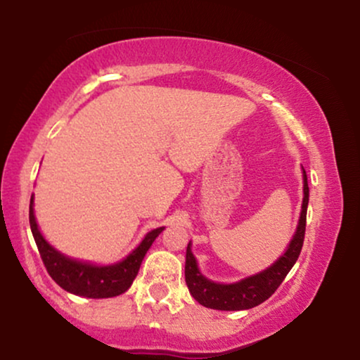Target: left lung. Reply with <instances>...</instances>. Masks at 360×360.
Wrapping results in <instances>:
<instances>
[{
  "mask_svg": "<svg viewBox=\"0 0 360 360\" xmlns=\"http://www.w3.org/2000/svg\"><path fill=\"white\" fill-rule=\"evenodd\" d=\"M308 201V177L307 171L303 169V203H301V213L298 225H296V232L292 235L291 240H289L286 250L269 267L257 272V274L235 281V283H214V281L206 278L203 272L200 271L198 260L194 257L191 249L193 243L189 242L188 249H186L184 278L193 298L206 308L221 309V311L250 309L264 303L267 298H271L300 257L301 247H303L304 240V229H307Z\"/></svg>",
  "mask_w": 360,
  "mask_h": 360,
  "instance_id": "8db88e82",
  "label": "left lung"
}]
</instances>
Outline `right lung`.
<instances>
[{
	"label": "right lung",
	"instance_id": "right-lung-1",
	"mask_svg": "<svg viewBox=\"0 0 360 360\" xmlns=\"http://www.w3.org/2000/svg\"><path fill=\"white\" fill-rule=\"evenodd\" d=\"M28 217H30L32 235H34L40 257H42L51 278L71 295L93 300L113 298V296L125 292L131 286L134 279L137 278L140 264L146 257L147 250L150 249L155 238L166 229V226H159V229L147 232L142 242L118 262L94 264L89 262V260H79L62 254L44 237L35 218L34 194L30 198V213H28Z\"/></svg>",
	"mask_w": 360,
	"mask_h": 360
}]
</instances>
